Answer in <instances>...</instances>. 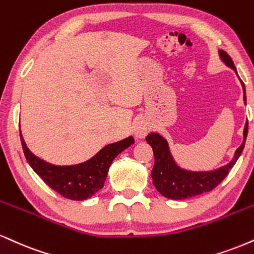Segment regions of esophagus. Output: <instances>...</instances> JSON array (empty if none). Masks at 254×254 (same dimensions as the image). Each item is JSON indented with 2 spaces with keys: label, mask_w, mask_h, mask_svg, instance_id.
Segmentation results:
<instances>
[{
  "label": "esophagus",
  "mask_w": 254,
  "mask_h": 254,
  "mask_svg": "<svg viewBox=\"0 0 254 254\" xmlns=\"http://www.w3.org/2000/svg\"><path fill=\"white\" fill-rule=\"evenodd\" d=\"M149 131V125L144 119H140V121L137 122L135 124V127H133V133H135L136 137L138 138H144Z\"/></svg>",
  "instance_id": "34e87169"
}]
</instances>
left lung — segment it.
Here are the masks:
<instances>
[{"instance_id": "obj_1", "label": "left lung", "mask_w": 254, "mask_h": 254, "mask_svg": "<svg viewBox=\"0 0 254 254\" xmlns=\"http://www.w3.org/2000/svg\"><path fill=\"white\" fill-rule=\"evenodd\" d=\"M220 56L225 61L226 65L233 68L235 72L234 63L232 58L225 51H220ZM244 86V99L246 100L245 85ZM247 132H249V122L244 130V142L235 151L234 158L227 166L219 168L213 172H188L182 170L176 166L169 152L167 140L158 133H149L146 136V142L151 145L155 156V164L151 170L152 183L163 196L173 198V200H183V198L193 197L206 191L213 190L226 176L228 175L232 167L241 155L245 146Z\"/></svg>"}]
</instances>
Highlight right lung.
Instances as JSON below:
<instances>
[{
	"label": "right lung",
	"instance_id": "1",
	"mask_svg": "<svg viewBox=\"0 0 254 254\" xmlns=\"http://www.w3.org/2000/svg\"><path fill=\"white\" fill-rule=\"evenodd\" d=\"M22 149L33 170L44 180L47 186L69 200L82 201L90 198L104 187L109 168L117 155L133 143L132 137H127L114 144H109L96 156L77 166L58 167L40 160L33 155L20 133Z\"/></svg>",
	"mask_w": 254,
	"mask_h": 254
}]
</instances>
